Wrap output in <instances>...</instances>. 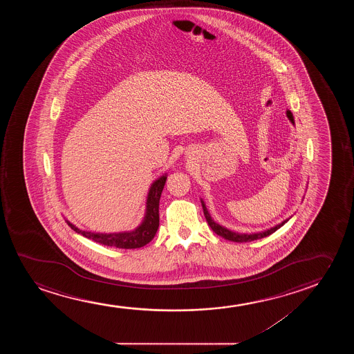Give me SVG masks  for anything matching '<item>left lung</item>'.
Masks as SVG:
<instances>
[{"instance_id": "1", "label": "left lung", "mask_w": 354, "mask_h": 354, "mask_svg": "<svg viewBox=\"0 0 354 354\" xmlns=\"http://www.w3.org/2000/svg\"><path fill=\"white\" fill-rule=\"evenodd\" d=\"M201 203H202V207H203L204 216L207 218L208 225L212 227L214 232L216 233L220 237L225 238V239H227V241H231V242H252V241H257V239L267 237V236H270L272 233L276 232L277 230L281 228L283 225H286V223L289 221V218H291L290 216V218H286V220H283L281 223H278L276 226L267 228V230H263V231H260V232L238 233L234 232V231H231V230H228V228L223 227L220 223H216V221L212 218V215L209 214L208 209L205 207V203H204V201L202 198H201Z\"/></svg>"}]
</instances>
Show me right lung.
Here are the masks:
<instances>
[{
    "mask_svg": "<svg viewBox=\"0 0 354 354\" xmlns=\"http://www.w3.org/2000/svg\"><path fill=\"white\" fill-rule=\"evenodd\" d=\"M167 176H168L167 173L160 175V178H157L151 184L147 197H146L144 218L134 230L111 233L92 232V231H86L77 227L71 221H68V218H65V221L75 232L82 234L83 237L89 238L94 242L100 243L102 245L121 248V249H136V248L144 247L153 239L160 226L158 208H160V194L165 187Z\"/></svg>",
    "mask_w": 354,
    "mask_h": 354,
    "instance_id": "add662e5",
    "label": "right lung"
}]
</instances>
